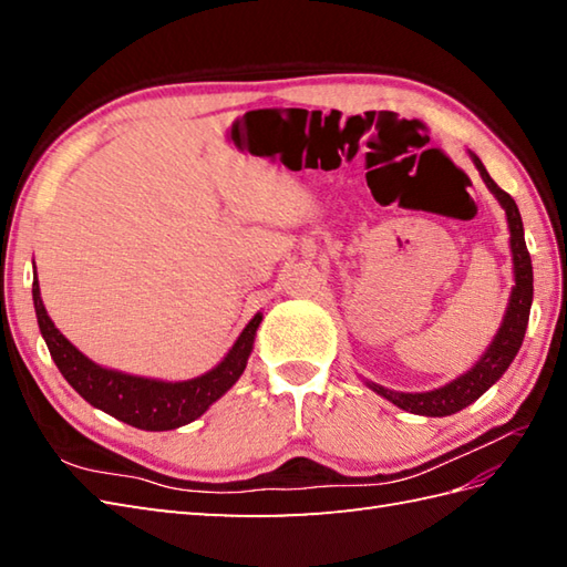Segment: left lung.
<instances>
[{"instance_id":"obj_1","label":"left lung","mask_w":567,"mask_h":567,"mask_svg":"<svg viewBox=\"0 0 567 567\" xmlns=\"http://www.w3.org/2000/svg\"><path fill=\"white\" fill-rule=\"evenodd\" d=\"M470 158H473L480 175H483L487 189L497 197L502 209L507 212L509 246H512V260H514V287H512L507 315L502 319L499 331L487 346L483 358H480L477 363L465 372V375L455 378L453 382L431 392H394V390L382 388V384L365 382L372 392H378L380 396H384V400H390L392 404L404 409V412L421 414V416H451L455 412H461V409L473 404L480 394H485L492 384L507 372L512 360L522 348L524 333L528 327V311H532V302H534V268H532V256H528L526 250L519 207H516V202L507 195V192L497 187L495 179L487 175L483 161H480L475 153H470Z\"/></svg>"}]
</instances>
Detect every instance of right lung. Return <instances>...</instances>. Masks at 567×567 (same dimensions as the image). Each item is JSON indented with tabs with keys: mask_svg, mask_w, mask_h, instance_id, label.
I'll return each instance as SVG.
<instances>
[{
	"mask_svg": "<svg viewBox=\"0 0 567 567\" xmlns=\"http://www.w3.org/2000/svg\"><path fill=\"white\" fill-rule=\"evenodd\" d=\"M33 307L48 351H51L58 370L70 382V388L92 406L143 431H171L185 426L189 421L199 419L221 394L231 390L236 380L244 375L252 351V339H256L262 321L258 311L248 321V327L240 331L231 351L209 372L183 382H165L102 368L92 363L87 355H82L48 317L39 280H33Z\"/></svg>",
	"mask_w": 567,
	"mask_h": 567,
	"instance_id": "right-lung-1",
	"label": "right lung"
}]
</instances>
